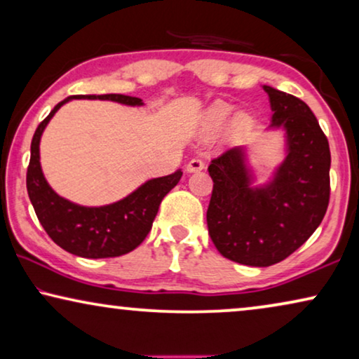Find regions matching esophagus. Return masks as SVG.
<instances>
[{"mask_svg": "<svg viewBox=\"0 0 359 359\" xmlns=\"http://www.w3.org/2000/svg\"><path fill=\"white\" fill-rule=\"evenodd\" d=\"M201 170H204V161L201 158L189 160L188 165H186V171H188V173H198Z\"/></svg>", "mask_w": 359, "mask_h": 359, "instance_id": "34e87169", "label": "esophagus"}]
</instances>
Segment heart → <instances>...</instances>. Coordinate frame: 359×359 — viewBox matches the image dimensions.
<instances>
[{"label": "heart", "mask_w": 359, "mask_h": 359, "mask_svg": "<svg viewBox=\"0 0 359 359\" xmlns=\"http://www.w3.org/2000/svg\"><path fill=\"white\" fill-rule=\"evenodd\" d=\"M232 112H233V106L229 104V102L219 101V102H215V104L210 106L208 114H205V119H204L205 135H214L215 132H219L220 129H222ZM250 126H252V117H250L248 114H245V112H238V114L235 116L232 121V127L238 132L247 130Z\"/></svg>", "instance_id": "1"}]
</instances>
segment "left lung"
Listing matches in <instances>:
<instances>
[{
    "instance_id": "left-lung-1",
    "label": "left lung",
    "mask_w": 359,
    "mask_h": 359,
    "mask_svg": "<svg viewBox=\"0 0 359 359\" xmlns=\"http://www.w3.org/2000/svg\"><path fill=\"white\" fill-rule=\"evenodd\" d=\"M283 129L286 156L271 180L253 186L247 151L235 147L214 158L208 227L222 257L247 266H271L296 252L320 225L330 198V147L306 102L263 85Z\"/></svg>"
}]
</instances>
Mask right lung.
Returning <instances> with one entry per match:
<instances>
[{
	"instance_id": "1",
	"label": "right lung",
	"mask_w": 359,
	"mask_h": 359,
	"mask_svg": "<svg viewBox=\"0 0 359 359\" xmlns=\"http://www.w3.org/2000/svg\"><path fill=\"white\" fill-rule=\"evenodd\" d=\"M72 100L116 101L126 106L144 104L140 97L126 95H78L58 102L39 124L32 137L26 178L29 199L43 230L65 252L95 259L121 257L144 242L158 212L161 199L178 184L183 171L176 170L168 176L151 178L124 199L100 208L75 204L58 196L42 173L39 145L42 132L53 114Z\"/></svg>"
}]
</instances>
